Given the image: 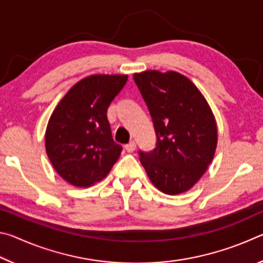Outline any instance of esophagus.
<instances>
[{
  "mask_svg": "<svg viewBox=\"0 0 263 263\" xmlns=\"http://www.w3.org/2000/svg\"><path fill=\"white\" fill-rule=\"evenodd\" d=\"M136 147H137V145H136V142H135V141H130V142H128L127 145H125V149L127 151L128 153L135 152V151H136Z\"/></svg>",
  "mask_w": 263,
  "mask_h": 263,
  "instance_id": "1",
  "label": "esophagus"
}]
</instances>
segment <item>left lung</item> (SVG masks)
<instances>
[{"instance_id": "obj_1", "label": "left lung", "mask_w": 263, "mask_h": 263, "mask_svg": "<svg viewBox=\"0 0 263 263\" xmlns=\"http://www.w3.org/2000/svg\"><path fill=\"white\" fill-rule=\"evenodd\" d=\"M152 116L157 147L139 151L152 183L167 195L193 188L211 163L217 147V124L210 105L188 78L169 70L133 75Z\"/></svg>"}]
</instances>
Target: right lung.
I'll return each mask as SVG.
<instances>
[{
	"instance_id": "right-lung-1",
	"label": "right lung",
	"mask_w": 263,
	"mask_h": 263,
	"mask_svg": "<svg viewBox=\"0 0 263 263\" xmlns=\"http://www.w3.org/2000/svg\"><path fill=\"white\" fill-rule=\"evenodd\" d=\"M127 75L95 74L69 89L51 115L45 147L62 179L86 188L109 174L123 147L115 142L106 117Z\"/></svg>"
}]
</instances>
